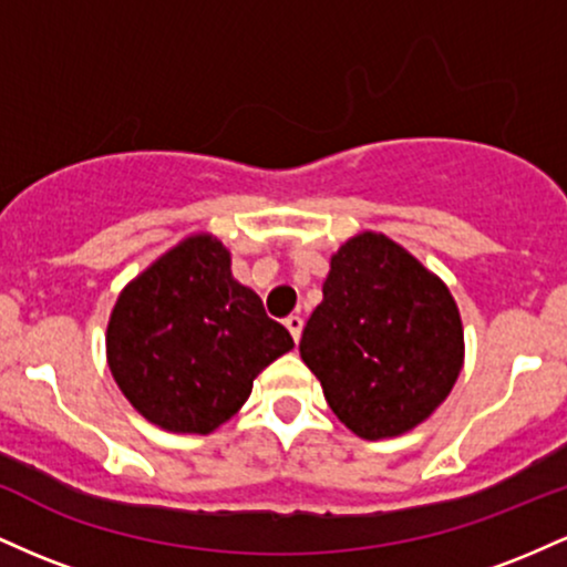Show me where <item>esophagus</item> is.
<instances>
[{
	"label": "esophagus",
	"mask_w": 567,
	"mask_h": 567,
	"mask_svg": "<svg viewBox=\"0 0 567 567\" xmlns=\"http://www.w3.org/2000/svg\"><path fill=\"white\" fill-rule=\"evenodd\" d=\"M285 328L290 330V336H292V341H301V330H303V320L298 315H290L288 320H285Z\"/></svg>",
	"instance_id": "obj_1"
}]
</instances>
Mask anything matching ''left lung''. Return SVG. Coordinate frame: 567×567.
Segmentation results:
<instances>
[{
	"mask_svg": "<svg viewBox=\"0 0 567 567\" xmlns=\"http://www.w3.org/2000/svg\"><path fill=\"white\" fill-rule=\"evenodd\" d=\"M301 360L362 440L405 434L451 394L464 324L447 285L386 234L362 231L330 256Z\"/></svg>",
	"mask_w": 567,
	"mask_h": 567,
	"instance_id": "left-lung-1",
	"label": "left lung"
}]
</instances>
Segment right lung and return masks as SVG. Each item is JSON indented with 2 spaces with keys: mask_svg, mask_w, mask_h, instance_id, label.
<instances>
[{
  "mask_svg": "<svg viewBox=\"0 0 567 567\" xmlns=\"http://www.w3.org/2000/svg\"><path fill=\"white\" fill-rule=\"evenodd\" d=\"M290 349L288 330L231 277V252L205 231L130 279L106 328L120 392L175 434L216 432L245 405L256 375Z\"/></svg>",
  "mask_w": 567,
  "mask_h": 567,
  "instance_id": "add662e5",
  "label": "right lung"
}]
</instances>
